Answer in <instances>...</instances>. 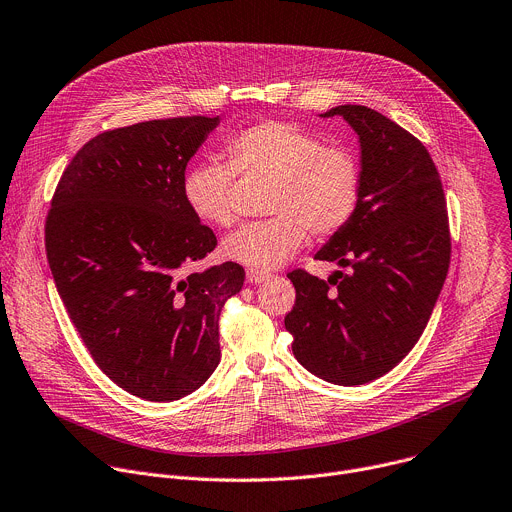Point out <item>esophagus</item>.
<instances>
[{
	"label": "esophagus",
	"mask_w": 512,
	"mask_h": 512,
	"mask_svg": "<svg viewBox=\"0 0 512 512\" xmlns=\"http://www.w3.org/2000/svg\"><path fill=\"white\" fill-rule=\"evenodd\" d=\"M246 278H248V282H250V284H262V282H266V280L270 278V274H268V272H264V270L250 268V270L246 272Z\"/></svg>",
	"instance_id": "obj_1"
}]
</instances>
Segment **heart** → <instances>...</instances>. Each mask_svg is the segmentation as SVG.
Segmentation results:
<instances>
[{"mask_svg":"<svg viewBox=\"0 0 512 512\" xmlns=\"http://www.w3.org/2000/svg\"><path fill=\"white\" fill-rule=\"evenodd\" d=\"M228 163L208 159L183 177V197L191 214L212 226L234 222V173L274 179L268 199L270 220L244 224L222 248L240 264L268 270L288 262L306 242L339 234L353 218L361 173L355 157L294 123L262 121L226 141Z\"/></svg>","mask_w":512,"mask_h":512,"instance_id":"obj_1","label":"heart"}]
</instances>
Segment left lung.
<instances>
[{"label":"left lung","instance_id":"left-lung-1","mask_svg":"<svg viewBox=\"0 0 512 512\" xmlns=\"http://www.w3.org/2000/svg\"><path fill=\"white\" fill-rule=\"evenodd\" d=\"M319 117H341L359 141L357 210L315 254L349 274L290 272L296 302L284 327L304 369L351 387L391 371L422 337L448 274V216L436 165L414 135L363 105Z\"/></svg>","mask_w":512,"mask_h":512}]
</instances>
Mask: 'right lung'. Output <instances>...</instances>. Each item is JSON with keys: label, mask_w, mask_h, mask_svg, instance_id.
Returning <instances> with one entry per match:
<instances>
[{"label": "right lung", "mask_w": 512, "mask_h": 512, "mask_svg": "<svg viewBox=\"0 0 512 512\" xmlns=\"http://www.w3.org/2000/svg\"><path fill=\"white\" fill-rule=\"evenodd\" d=\"M222 117L131 125L88 141L46 220L48 264L94 363L147 401L189 395L216 371L218 319L244 286L236 262L187 274L218 246L183 197L189 159Z\"/></svg>", "instance_id": "add662e5"}]
</instances>
